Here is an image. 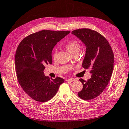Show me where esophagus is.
Masks as SVG:
<instances>
[{"mask_svg": "<svg viewBox=\"0 0 129 129\" xmlns=\"http://www.w3.org/2000/svg\"><path fill=\"white\" fill-rule=\"evenodd\" d=\"M75 80H76L75 79H74V78H70V79H68L67 80V81L68 82H73Z\"/></svg>", "mask_w": 129, "mask_h": 129, "instance_id": "obj_1", "label": "esophagus"}]
</instances>
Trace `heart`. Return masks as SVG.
Wrapping results in <instances>:
<instances>
[{
  "label": "heart",
  "mask_w": 129,
  "mask_h": 129,
  "mask_svg": "<svg viewBox=\"0 0 129 129\" xmlns=\"http://www.w3.org/2000/svg\"><path fill=\"white\" fill-rule=\"evenodd\" d=\"M65 48L69 52L73 55L75 53H78L80 49V46L79 44L76 41H69L64 44ZM56 56V51H54L53 52V57L55 59Z\"/></svg>",
  "instance_id": "obj_1"
}]
</instances>
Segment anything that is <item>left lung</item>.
<instances>
[{
    "label": "left lung",
    "instance_id": "1",
    "mask_svg": "<svg viewBox=\"0 0 129 129\" xmlns=\"http://www.w3.org/2000/svg\"><path fill=\"white\" fill-rule=\"evenodd\" d=\"M71 33L86 45V54L82 66L90 69L91 78L79 79L83 85L78 94L80 99L90 100L99 96L109 82L114 67V54L107 40L101 34L89 28L73 30Z\"/></svg>",
    "mask_w": 129,
    "mask_h": 129
}]
</instances>
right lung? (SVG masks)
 <instances>
[{"instance_id": "add662e5", "label": "right lung", "mask_w": 129, "mask_h": 129, "mask_svg": "<svg viewBox=\"0 0 129 129\" xmlns=\"http://www.w3.org/2000/svg\"><path fill=\"white\" fill-rule=\"evenodd\" d=\"M70 31L42 30L29 35L18 45L15 54V70L23 90L34 100L49 101L56 94L64 79H50L44 75L45 64L52 63V51Z\"/></svg>"}]
</instances>
